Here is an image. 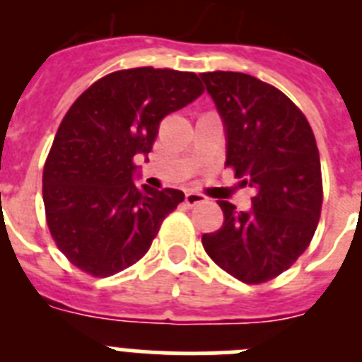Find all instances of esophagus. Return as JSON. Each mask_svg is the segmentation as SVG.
<instances>
[{"mask_svg": "<svg viewBox=\"0 0 362 362\" xmlns=\"http://www.w3.org/2000/svg\"><path fill=\"white\" fill-rule=\"evenodd\" d=\"M206 201V197L203 196V194H199V192H194V190H188L187 194H185V203L188 204V206H196V204H201Z\"/></svg>", "mask_w": 362, "mask_h": 362, "instance_id": "1", "label": "esophagus"}]
</instances>
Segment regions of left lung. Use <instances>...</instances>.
<instances>
[{
  "mask_svg": "<svg viewBox=\"0 0 362 362\" xmlns=\"http://www.w3.org/2000/svg\"><path fill=\"white\" fill-rule=\"evenodd\" d=\"M201 79L225 121V166L254 188L248 212L217 201L225 223L201 241L232 277L267 283L296 263L317 228L322 177L315 136L305 114L276 86L223 70Z\"/></svg>",
  "mask_w": 362,
  "mask_h": 362,
  "instance_id": "obj_1",
  "label": "left lung"
}]
</instances>
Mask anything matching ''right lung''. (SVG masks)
<instances>
[{"mask_svg":"<svg viewBox=\"0 0 362 362\" xmlns=\"http://www.w3.org/2000/svg\"><path fill=\"white\" fill-rule=\"evenodd\" d=\"M203 92L197 74L139 66L107 74L74 101L43 168L47 225L74 267L108 277L148 252L185 194L137 187L136 158L152 150L163 117Z\"/></svg>","mask_w":362,"mask_h":362,"instance_id":"right-lung-1","label":"right lung"}]
</instances>
